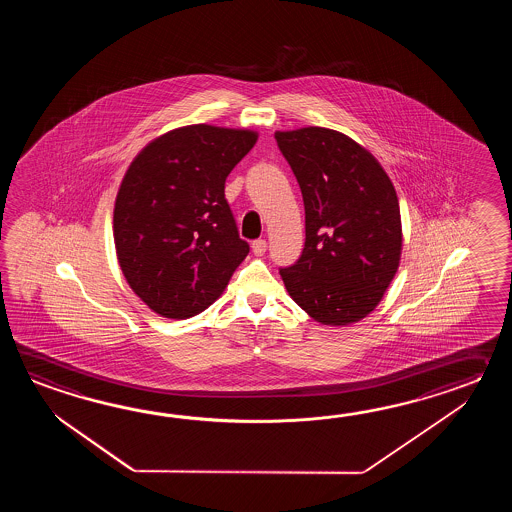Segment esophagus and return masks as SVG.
Wrapping results in <instances>:
<instances>
[{
  "label": "esophagus",
  "mask_w": 512,
  "mask_h": 512,
  "mask_svg": "<svg viewBox=\"0 0 512 512\" xmlns=\"http://www.w3.org/2000/svg\"><path fill=\"white\" fill-rule=\"evenodd\" d=\"M267 251V241L265 240H256L252 241V252L256 254V256H263Z\"/></svg>",
  "instance_id": "1"
}]
</instances>
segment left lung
I'll return each mask as SVG.
<instances>
[{"label":"left lung","mask_w":512,"mask_h":512,"mask_svg":"<svg viewBox=\"0 0 512 512\" xmlns=\"http://www.w3.org/2000/svg\"><path fill=\"white\" fill-rule=\"evenodd\" d=\"M305 207L300 260L280 269L287 293L324 326L359 322L379 305L399 269V199L381 163L340 131H276Z\"/></svg>","instance_id":"obj_1"}]
</instances>
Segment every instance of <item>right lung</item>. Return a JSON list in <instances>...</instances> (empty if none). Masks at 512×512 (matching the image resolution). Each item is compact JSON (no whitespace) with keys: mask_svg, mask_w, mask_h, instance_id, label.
I'll use <instances>...</instances> for the list:
<instances>
[{"mask_svg":"<svg viewBox=\"0 0 512 512\" xmlns=\"http://www.w3.org/2000/svg\"><path fill=\"white\" fill-rule=\"evenodd\" d=\"M256 141L258 131L192 124L166 131L131 161L113 238L126 282L157 315L205 311L249 254L225 181Z\"/></svg>","mask_w":512,"mask_h":512,"instance_id":"obj_1","label":"right lung"}]
</instances>
